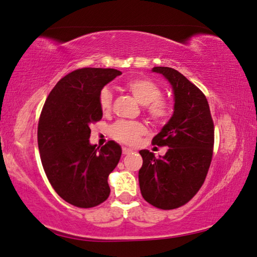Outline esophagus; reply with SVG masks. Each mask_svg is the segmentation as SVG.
<instances>
[{"label":"esophagus","instance_id":"esophagus-1","mask_svg":"<svg viewBox=\"0 0 257 257\" xmlns=\"http://www.w3.org/2000/svg\"><path fill=\"white\" fill-rule=\"evenodd\" d=\"M132 152H133V150L129 149V147H125V146L122 147V153L123 154H129V153H132Z\"/></svg>","mask_w":257,"mask_h":257}]
</instances>
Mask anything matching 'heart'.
I'll use <instances>...</instances> for the list:
<instances>
[{"instance_id":"b5f03b06","label":"heart","mask_w":257,"mask_h":257,"mask_svg":"<svg viewBox=\"0 0 257 257\" xmlns=\"http://www.w3.org/2000/svg\"><path fill=\"white\" fill-rule=\"evenodd\" d=\"M125 88L132 93L139 104L146 105V112L152 120L162 122L170 115V104L160 98L161 88L153 80L142 77L132 78L125 82ZM99 105L104 113L111 110L112 93L106 88L103 89L99 95ZM110 133L116 141L132 145L137 142L141 135L145 133V127L139 122L119 121L112 125Z\"/></svg>"}]
</instances>
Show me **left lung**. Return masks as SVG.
Segmentation results:
<instances>
[{"mask_svg": "<svg viewBox=\"0 0 257 257\" xmlns=\"http://www.w3.org/2000/svg\"><path fill=\"white\" fill-rule=\"evenodd\" d=\"M152 71L169 81L175 105L170 120L153 138V144L169 147L167 153L156 159L149 150L139 151V187L146 202L172 210L189 202L205 180L214 125L205 95L184 75L168 67H154Z\"/></svg>", "mask_w": 257, "mask_h": 257, "instance_id": "left-lung-1", "label": "left lung"}]
</instances>
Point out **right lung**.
Wrapping results in <instances>:
<instances>
[{
	"instance_id": "1",
	"label": "right lung",
	"mask_w": 257,
	"mask_h": 257,
	"mask_svg": "<svg viewBox=\"0 0 257 257\" xmlns=\"http://www.w3.org/2000/svg\"><path fill=\"white\" fill-rule=\"evenodd\" d=\"M121 73L102 68L68 73L51 90L41 113L37 138L43 168L56 194L77 207L99 205L110 195L107 177L122 150L113 141L101 150L90 144V124L102 119L103 87Z\"/></svg>"
}]
</instances>
